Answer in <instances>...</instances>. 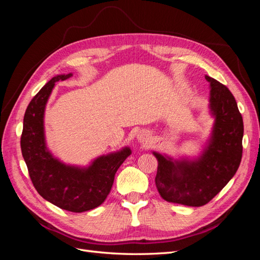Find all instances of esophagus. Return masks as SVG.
I'll list each match as a JSON object with an SVG mask.
<instances>
[{"label": "esophagus", "instance_id": "obj_1", "mask_svg": "<svg viewBox=\"0 0 260 260\" xmlns=\"http://www.w3.org/2000/svg\"><path fill=\"white\" fill-rule=\"evenodd\" d=\"M138 139H139V141H140V142L141 143H147V141H148V136L146 135V133H144V132H141L140 133V135L138 136Z\"/></svg>", "mask_w": 260, "mask_h": 260}]
</instances>
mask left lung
<instances>
[{
	"instance_id": "8db88e82",
	"label": "left lung",
	"mask_w": 260,
	"mask_h": 260,
	"mask_svg": "<svg viewBox=\"0 0 260 260\" xmlns=\"http://www.w3.org/2000/svg\"><path fill=\"white\" fill-rule=\"evenodd\" d=\"M210 108L216 117L210 144L200 160L172 161L154 153L158 160L155 178L161 198L169 203L200 207L209 203L238 171L243 153V118L230 90L214 78Z\"/></svg>"
}]
</instances>
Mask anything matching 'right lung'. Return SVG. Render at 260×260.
Masks as SVG:
<instances>
[{"label": "right lung", "instance_id": "add662e5", "mask_svg": "<svg viewBox=\"0 0 260 260\" xmlns=\"http://www.w3.org/2000/svg\"><path fill=\"white\" fill-rule=\"evenodd\" d=\"M72 76L52 78L31 100L23 117L20 147L38 193L61 209L83 212L100 206L106 200L118 168L131 151L125 147L118 153L101 156L89 168L81 169L61 164L46 149L43 129L45 104L55 82Z\"/></svg>", "mask_w": 260, "mask_h": 260}]
</instances>
